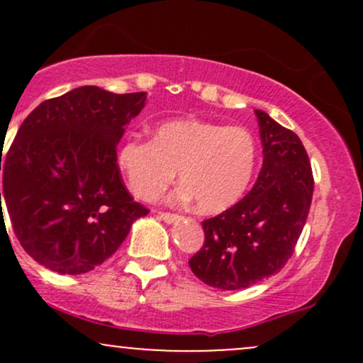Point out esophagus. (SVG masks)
<instances>
[{"instance_id": "obj_1", "label": "esophagus", "mask_w": 363, "mask_h": 363, "mask_svg": "<svg viewBox=\"0 0 363 363\" xmlns=\"http://www.w3.org/2000/svg\"><path fill=\"white\" fill-rule=\"evenodd\" d=\"M158 216H160V218L167 223H174L181 218L177 213H169V211H158Z\"/></svg>"}]
</instances>
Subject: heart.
I'll return each instance as SVG.
<instances>
[{"instance_id":"b5f03b06","label":"heart","mask_w":363,"mask_h":363,"mask_svg":"<svg viewBox=\"0 0 363 363\" xmlns=\"http://www.w3.org/2000/svg\"><path fill=\"white\" fill-rule=\"evenodd\" d=\"M256 158L257 145L247 128L172 119L157 126L152 140L124 141L118 164L129 191L143 201L164 193L177 170L182 198H193L203 213H218L242 198Z\"/></svg>"}]
</instances>
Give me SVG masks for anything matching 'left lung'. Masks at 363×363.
Segmentation results:
<instances>
[{"mask_svg":"<svg viewBox=\"0 0 363 363\" xmlns=\"http://www.w3.org/2000/svg\"><path fill=\"white\" fill-rule=\"evenodd\" d=\"M262 167L252 189L203 222L205 242L191 272L222 290L247 289L278 273L295 251L311 210L314 177L301 138L256 111Z\"/></svg>","mask_w":363,"mask_h":363,"instance_id":"8db88e82","label":"left lung"}]
</instances>
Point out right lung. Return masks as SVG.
I'll use <instances>...</instances> for the list:
<instances>
[{
  "instance_id": "obj_1",
  "label": "right lung",
  "mask_w": 363,
  "mask_h": 363,
  "mask_svg": "<svg viewBox=\"0 0 363 363\" xmlns=\"http://www.w3.org/2000/svg\"><path fill=\"white\" fill-rule=\"evenodd\" d=\"M147 94L80 86L35 107L1 160L8 218L25 252L51 272L89 273L148 208L121 177L116 145Z\"/></svg>"
}]
</instances>
